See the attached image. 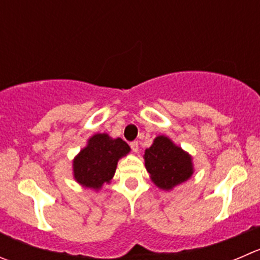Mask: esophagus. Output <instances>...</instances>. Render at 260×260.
I'll use <instances>...</instances> for the list:
<instances>
[{"label": "esophagus", "instance_id": "1", "mask_svg": "<svg viewBox=\"0 0 260 260\" xmlns=\"http://www.w3.org/2000/svg\"><path fill=\"white\" fill-rule=\"evenodd\" d=\"M131 148H132L133 152H138V142L137 141H133V142L129 143Z\"/></svg>", "mask_w": 260, "mask_h": 260}]
</instances>
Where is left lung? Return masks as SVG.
<instances>
[{
    "mask_svg": "<svg viewBox=\"0 0 260 260\" xmlns=\"http://www.w3.org/2000/svg\"><path fill=\"white\" fill-rule=\"evenodd\" d=\"M143 158L151 181L162 190H173L190 179L194 173L191 155L175 145L168 136H157L152 145L146 148Z\"/></svg>",
    "mask_w": 260,
    "mask_h": 260,
    "instance_id": "left-lung-1",
    "label": "left lung"
}]
</instances>
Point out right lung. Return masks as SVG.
<instances>
[{"mask_svg":"<svg viewBox=\"0 0 260 260\" xmlns=\"http://www.w3.org/2000/svg\"><path fill=\"white\" fill-rule=\"evenodd\" d=\"M129 151L131 147L122 138H112L108 133H95L72 161L74 179L84 188L98 191L104 184L110 183L118 161Z\"/></svg>","mask_w":260,"mask_h":260,"instance_id":"add662e5","label":"right lung"}]
</instances>
